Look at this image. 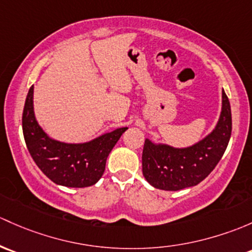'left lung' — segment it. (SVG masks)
Listing matches in <instances>:
<instances>
[{
	"instance_id": "obj_1",
	"label": "left lung",
	"mask_w": 252,
	"mask_h": 252,
	"mask_svg": "<svg viewBox=\"0 0 252 252\" xmlns=\"http://www.w3.org/2000/svg\"><path fill=\"white\" fill-rule=\"evenodd\" d=\"M232 133L229 100L222 92V111L211 134L187 148L155 145L146 140L142 151V174L148 184L164 190H179L202 182L215 169Z\"/></svg>"
}]
</instances>
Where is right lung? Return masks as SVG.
<instances>
[{
  "label": "right lung",
  "instance_id": "add662e5",
  "mask_svg": "<svg viewBox=\"0 0 252 252\" xmlns=\"http://www.w3.org/2000/svg\"><path fill=\"white\" fill-rule=\"evenodd\" d=\"M33 86L29 89L23 111V133L26 147L42 173L57 185L88 187L105 171L106 159L128 128H119L86 144L55 141L37 124L33 115Z\"/></svg>",
  "mask_w": 252,
  "mask_h": 252
}]
</instances>
